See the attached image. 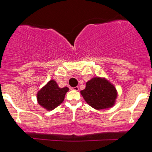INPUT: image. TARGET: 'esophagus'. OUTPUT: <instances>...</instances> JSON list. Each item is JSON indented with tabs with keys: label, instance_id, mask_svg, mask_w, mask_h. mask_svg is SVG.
Returning a JSON list of instances; mask_svg holds the SVG:
<instances>
[{
	"label": "esophagus",
	"instance_id": "esophagus-1",
	"mask_svg": "<svg viewBox=\"0 0 152 152\" xmlns=\"http://www.w3.org/2000/svg\"><path fill=\"white\" fill-rule=\"evenodd\" d=\"M71 90H74V91H78V86L71 87Z\"/></svg>",
	"mask_w": 152,
	"mask_h": 152
}]
</instances>
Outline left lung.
Wrapping results in <instances>:
<instances>
[{
	"mask_svg": "<svg viewBox=\"0 0 152 152\" xmlns=\"http://www.w3.org/2000/svg\"><path fill=\"white\" fill-rule=\"evenodd\" d=\"M82 96L88 105L100 110L111 108L115 104L117 92L114 85L104 78L94 77L86 82Z\"/></svg>",
	"mask_w": 152,
	"mask_h": 152,
	"instance_id": "1",
	"label": "left lung"
}]
</instances>
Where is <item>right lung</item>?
<instances>
[{"instance_id": "obj_1", "label": "right lung", "mask_w": 152, "mask_h": 152, "mask_svg": "<svg viewBox=\"0 0 152 152\" xmlns=\"http://www.w3.org/2000/svg\"><path fill=\"white\" fill-rule=\"evenodd\" d=\"M69 89L68 87L59 88L56 82L50 80L38 92V103L48 111L53 110L64 102Z\"/></svg>"}]
</instances>
